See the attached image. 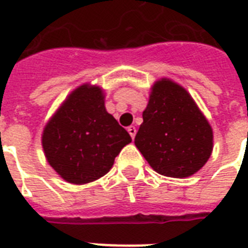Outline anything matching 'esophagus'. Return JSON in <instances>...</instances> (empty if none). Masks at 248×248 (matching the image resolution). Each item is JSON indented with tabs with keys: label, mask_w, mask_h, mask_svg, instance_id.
<instances>
[{
	"label": "esophagus",
	"mask_w": 248,
	"mask_h": 248,
	"mask_svg": "<svg viewBox=\"0 0 248 248\" xmlns=\"http://www.w3.org/2000/svg\"><path fill=\"white\" fill-rule=\"evenodd\" d=\"M127 131H128V134H130V136H131L132 139H134V138H135V135H136V127H135V126H130V127L127 128Z\"/></svg>",
	"instance_id": "1"
}]
</instances>
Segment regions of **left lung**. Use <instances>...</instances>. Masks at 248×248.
<instances>
[{
  "label": "left lung",
  "instance_id": "left-lung-1",
  "mask_svg": "<svg viewBox=\"0 0 248 248\" xmlns=\"http://www.w3.org/2000/svg\"><path fill=\"white\" fill-rule=\"evenodd\" d=\"M135 145L155 172L184 179L208 161L214 132L190 93L161 78L152 86Z\"/></svg>",
  "mask_w": 248,
  "mask_h": 248
}]
</instances>
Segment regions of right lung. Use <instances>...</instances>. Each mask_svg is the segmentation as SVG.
Masks as SVG:
<instances>
[{"instance_id":"obj_1","label":"right lung","mask_w":248,"mask_h":248,"mask_svg":"<svg viewBox=\"0 0 248 248\" xmlns=\"http://www.w3.org/2000/svg\"><path fill=\"white\" fill-rule=\"evenodd\" d=\"M104 90L83 83L73 90L48 120L42 148L48 165L71 184L104 176L131 136L105 109Z\"/></svg>"}]
</instances>
